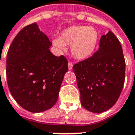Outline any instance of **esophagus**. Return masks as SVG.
I'll list each match as a JSON object with an SVG mask.
<instances>
[{
	"mask_svg": "<svg viewBox=\"0 0 135 135\" xmlns=\"http://www.w3.org/2000/svg\"><path fill=\"white\" fill-rule=\"evenodd\" d=\"M68 67H69V69L71 70L73 69V63L71 62H69V64H68Z\"/></svg>",
	"mask_w": 135,
	"mask_h": 135,
	"instance_id": "esophagus-1",
	"label": "esophagus"
}]
</instances>
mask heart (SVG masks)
<instances>
[{
	"label": "heart",
	"instance_id": "obj_1",
	"mask_svg": "<svg viewBox=\"0 0 135 135\" xmlns=\"http://www.w3.org/2000/svg\"><path fill=\"white\" fill-rule=\"evenodd\" d=\"M98 34L91 27L74 26L66 28L61 37L52 39V44L62 52L66 50V45L72 46L73 56L79 60H85L91 56L98 44Z\"/></svg>",
	"mask_w": 135,
	"mask_h": 135
}]
</instances>
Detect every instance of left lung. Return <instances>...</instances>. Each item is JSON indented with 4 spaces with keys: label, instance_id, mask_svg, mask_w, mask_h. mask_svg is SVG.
Masks as SVG:
<instances>
[{
    "label": "left lung",
    "instance_id": "8db88e82",
    "mask_svg": "<svg viewBox=\"0 0 135 135\" xmlns=\"http://www.w3.org/2000/svg\"><path fill=\"white\" fill-rule=\"evenodd\" d=\"M81 105L88 111L101 113L116 103L125 81L126 62L119 39L111 31L100 38L99 49L73 67Z\"/></svg>",
    "mask_w": 135,
    "mask_h": 135
}]
</instances>
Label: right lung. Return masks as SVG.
Masks as SVG:
<instances>
[{
	"label": "right lung",
	"instance_id": "right-lung-1",
	"mask_svg": "<svg viewBox=\"0 0 135 135\" xmlns=\"http://www.w3.org/2000/svg\"><path fill=\"white\" fill-rule=\"evenodd\" d=\"M52 43L36 23L26 26L13 40L7 55L8 87L17 103L27 111L42 112L58 99L68 62L49 49Z\"/></svg>",
	"mask_w": 135,
	"mask_h": 135
}]
</instances>
